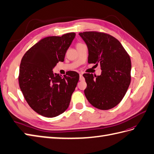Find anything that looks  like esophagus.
Segmentation results:
<instances>
[{
	"label": "esophagus",
	"mask_w": 154,
	"mask_h": 154,
	"mask_svg": "<svg viewBox=\"0 0 154 154\" xmlns=\"http://www.w3.org/2000/svg\"><path fill=\"white\" fill-rule=\"evenodd\" d=\"M84 76H83V75H82V74H80V80H81V81H82V80H84Z\"/></svg>",
	"instance_id": "obj_1"
}]
</instances>
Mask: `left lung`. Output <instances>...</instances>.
Returning <instances> with one entry per match:
<instances>
[{
	"label": "left lung",
	"mask_w": 154,
	"mask_h": 154,
	"mask_svg": "<svg viewBox=\"0 0 154 154\" xmlns=\"http://www.w3.org/2000/svg\"><path fill=\"white\" fill-rule=\"evenodd\" d=\"M88 48V63L98 65L100 76L85 73L84 90L89 103L100 110H109L121 102L131 83V62L122 44L108 34L96 31L79 33Z\"/></svg>",
	"instance_id": "1"
}]
</instances>
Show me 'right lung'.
<instances>
[{"label":"right lung","mask_w":154,"mask_h":154,"mask_svg":"<svg viewBox=\"0 0 154 154\" xmlns=\"http://www.w3.org/2000/svg\"><path fill=\"white\" fill-rule=\"evenodd\" d=\"M76 34L48 36L34 45L21 59L19 84L29 105L45 117L54 118L68 108L71 96L79 80L75 71L61 76L53 72L65 54Z\"/></svg>","instance_id":"right-lung-1"}]
</instances>
